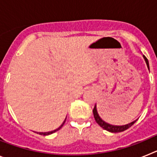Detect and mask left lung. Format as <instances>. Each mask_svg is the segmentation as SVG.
Wrapping results in <instances>:
<instances>
[{
  "instance_id": "obj_1",
  "label": "left lung",
  "mask_w": 157,
  "mask_h": 157,
  "mask_svg": "<svg viewBox=\"0 0 157 157\" xmlns=\"http://www.w3.org/2000/svg\"><path fill=\"white\" fill-rule=\"evenodd\" d=\"M143 57H144V59H145V62H146V64H147V67H148V68L149 69V61H148V59H147L145 56H143ZM93 112H94V119H95L96 122L98 123V125H99L100 127H102L103 129H105V130L109 131V132L118 133V132H122V131H124V130H126L127 129L130 128V127H131L132 125H134V123L137 121V120H134V121L132 122V123H129V124H127V125H124V126L110 125V124H109V123H105V121H103V120H101V118H100V116H98V112H97V108H96V105L94 106Z\"/></svg>"
}]
</instances>
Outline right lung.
Returning <instances> with one entry per match:
<instances>
[{"label": "right lung", "mask_w": 157, "mask_h": 157, "mask_svg": "<svg viewBox=\"0 0 157 157\" xmlns=\"http://www.w3.org/2000/svg\"><path fill=\"white\" fill-rule=\"evenodd\" d=\"M66 119H67V117H66ZM66 119H65V120H64V121H63V123L61 124V126H60V127H59V128L56 129V130H52V131H50V132H45V133H41V132H40V133H38V134H41V135H48V134H52V133L56 132V131H57V130H59V129H60L62 127H63V124H64V123H65V121H66Z\"/></svg>", "instance_id": "obj_1"}]
</instances>
